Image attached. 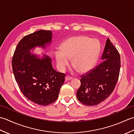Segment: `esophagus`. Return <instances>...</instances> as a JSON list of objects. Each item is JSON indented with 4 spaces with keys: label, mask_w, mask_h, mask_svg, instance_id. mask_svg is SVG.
Wrapping results in <instances>:
<instances>
[{
    "label": "esophagus",
    "mask_w": 134,
    "mask_h": 134,
    "mask_svg": "<svg viewBox=\"0 0 134 134\" xmlns=\"http://www.w3.org/2000/svg\"><path fill=\"white\" fill-rule=\"evenodd\" d=\"M71 79H72V78L71 77V76H67L65 78V81H69L71 80Z\"/></svg>",
    "instance_id": "obj_1"
}]
</instances>
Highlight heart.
Returning <instances> with one entry per match:
<instances>
[{
    "label": "heart",
    "mask_w": 134,
    "mask_h": 134,
    "mask_svg": "<svg viewBox=\"0 0 134 134\" xmlns=\"http://www.w3.org/2000/svg\"><path fill=\"white\" fill-rule=\"evenodd\" d=\"M100 52L98 40L86 36H76L67 38L55 52V59L59 69L63 71L71 59L73 66L81 73L92 70L96 64Z\"/></svg>",
    "instance_id": "b5f03b06"
}]
</instances>
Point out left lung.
I'll use <instances>...</instances> for the list:
<instances>
[{
    "mask_svg": "<svg viewBox=\"0 0 134 134\" xmlns=\"http://www.w3.org/2000/svg\"><path fill=\"white\" fill-rule=\"evenodd\" d=\"M102 62L92 71L83 75L76 92L79 102L88 106L100 104L109 97L117 83L120 69V56L108 38L102 55Z\"/></svg>",
    "mask_w": 134,
    "mask_h": 134,
    "instance_id": "8db88e82",
    "label": "left lung"
}]
</instances>
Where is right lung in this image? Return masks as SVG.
Listing matches in <instances>:
<instances>
[{"mask_svg":"<svg viewBox=\"0 0 134 134\" xmlns=\"http://www.w3.org/2000/svg\"><path fill=\"white\" fill-rule=\"evenodd\" d=\"M52 32L40 30L25 36L17 45L12 60L13 71L16 83L29 100L46 106L59 97L65 74L53 69L52 59L43 54L31 52L36 47L45 49L52 42Z\"/></svg>","mask_w":134,"mask_h":134,"instance_id":"add662e5","label":"right lung"}]
</instances>
